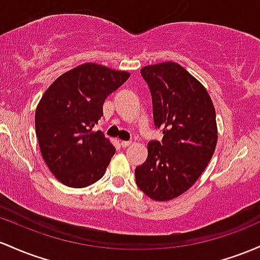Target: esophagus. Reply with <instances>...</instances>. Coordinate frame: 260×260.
Here are the masks:
<instances>
[{
	"label": "esophagus",
	"instance_id": "esophagus-1",
	"mask_svg": "<svg viewBox=\"0 0 260 260\" xmlns=\"http://www.w3.org/2000/svg\"><path fill=\"white\" fill-rule=\"evenodd\" d=\"M131 145V141H121L120 142V146L122 148H126V147H129V146Z\"/></svg>",
	"mask_w": 260,
	"mask_h": 260
}]
</instances>
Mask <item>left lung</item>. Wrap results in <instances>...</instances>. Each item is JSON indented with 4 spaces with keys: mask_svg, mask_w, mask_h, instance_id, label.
I'll return each mask as SVG.
<instances>
[{
    "mask_svg": "<svg viewBox=\"0 0 260 260\" xmlns=\"http://www.w3.org/2000/svg\"><path fill=\"white\" fill-rule=\"evenodd\" d=\"M153 122L162 141L147 145V159L135 169L136 184L151 199L167 201L198 180L217 142L216 113L205 87L176 62L145 66Z\"/></svg>",
    "mask_w": 260,
    "mask_h": 260,
    "instance_id": "8db88e82",
    "label": "left lung"
}]
</instances>
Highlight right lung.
<instances>
[{"mask_svg":"<svg viewBox=\"0 0 260 260\" xmlns=\"http://www.w3.org/2000/svg\"><path fill=\"white\" fill-rule=\"evenodd\" d=\"M129 76L87 62L61 75L44 93L36 112L37 138L44 161L62 184L84 188L104 176L115 147L94 126L106 98Z\"/></svg>","mask_w":260,"mask_h":260,"instance_id":"obj_1","label":"right lung"}]
</instances>
